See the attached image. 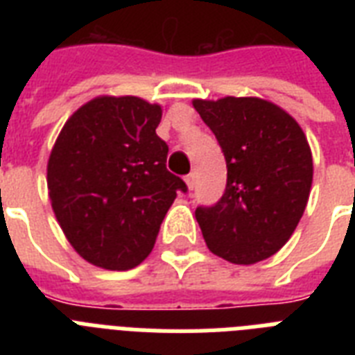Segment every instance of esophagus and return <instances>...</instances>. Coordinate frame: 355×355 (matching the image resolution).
I'll use <instances>...</instances> for the list:
<instances>
[{
	"label": "esophagus",
	"instance_id": "1",
	"mask_svg": "<svg viewBox=\"0 0 355 355\" xmlns=\"http://www.w3.org/2000/svg\"><path fill=\"white\" fill-rule=\"evenodd\" d=\"M184 180H186V184H188V188H189V189H193V188H195V175H193V173H189L188 177L184 178Z\"/></svg>",
	"mask_w": 355,
	"mask_h": 355
}]
</instances>
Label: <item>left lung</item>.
Listing matches in <instances>:
<instances>
[{
  "label": "left lung",
  "mask_w": 355,
  "mask_h": 355,
  "mask_svg": "<svg viewBox=\"0 0 355 355\" xmlns=\"http://www.w3.org/2000/svg\"><path fill=\"white\" fill-rule=\"evenodd\" d=\"M227 160V189L195 217L211 252L236 265L270 258L293 236L309 199L313 158L306 134L259 97L193 99Z\"/></svg>",
  "instance_id": "1"
}]
</instances>
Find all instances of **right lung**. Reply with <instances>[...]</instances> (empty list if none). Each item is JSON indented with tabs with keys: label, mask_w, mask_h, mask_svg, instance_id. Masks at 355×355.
Masks as SVG:
<instances>
[{
	"label": "right lung",
	"mask_w": 355,
	"mask_h": 355,
	"mask_svg": "<svg viewBox=\"0 0 355 355\" xmlns=\"http://www.w3.org/2000/svg\"><path fill=\"white\" fill-rule=\"evenodd\" d=\"M160 119V105L101 96L64 123L47 162V189L64 236L88 263L108 270L141 263L177 191L188 189L167 171Z\"/></svg>",
	"instance_id": "add662e5"
}]
</instances>
